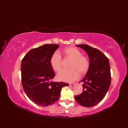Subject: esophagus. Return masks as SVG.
<instances>
[{
	"label": "esophagus",
	"instance_id": "34e87169",
	"mask_svg": "<svg viewBox=\"0 0 128 128\" xmlns=\"http://www.w3.org/2000/svg\"><path fill=\"white\" fill-rule=\"evenodd\" d=\"M75 85V84L72 83V84H69V86H71V87H72V86H74Z\"/></svg>",
	"mask_w": 128,
	"mask_h": 128
}]
</instances>
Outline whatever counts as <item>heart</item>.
Instances as JSON below:
<instances>
[{
  "instance_id": "1",
  "label": "heart",
  "mask_w": 128,
  "mask_h": 128,
  "mask_svg": "<svg viewBox=\"0 0 128 128\" xmlns=\"http://www.w3.org/2000/svg\"><path fill=\"white\" fill-rule=\"evenodd\" d=\"M66 58L72 59L69 70H62L58 74L59 80L64 82H72L77 79L80 73L83 75L88 72L90 66V60L88 56H82L81 52L75 47H68L62 52ZM51 67L55 72H58L62 68V58L60 54L55 52L50 59Z\"/></svg>"
}]
</instances>
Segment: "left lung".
Wrapping results in <instances>:
<instances>
[{
  "mask_svg": "<svg viewBox=\"0 0 128 128\" xmlns=\"http://www.w3.org/2000/svg\"><path fill=\"white\" fill-rule=\"evenodd\" d=\"M88 54L90 66L85 76L81 81L83 92L75 96L80 105L86 107L96 106L103 99L110 85V70L109 59L96 48L87 44H78Z\"/></svg>",
  "mask_w": 128,
  "mask_h": 128,
  "instance_id": "left-lung-1",
  "label": "left lung"
}]
</instances>
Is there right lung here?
Here are the masks:
<instances>
[{"instance_id": "right-lung-1", "label": "right lung", "mask_w": 128, "mask_h": 128, "mask_svg": "<svg viewBox=\"0 0 128 128\" xmlns=\"http://www.w3.org/2000/svg\"><path fill=\"white\" fill-rule=\"evenodd\" d=\"M58 44H46L32 49L21 62V81L27 96L35 104L48 106L56 102L62 88L69 86L62 82H53L55 73L50 64L52 54Z\"/></svg>"}]
</instances>
